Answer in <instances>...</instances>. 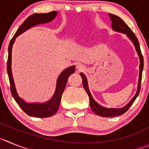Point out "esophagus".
<instances>
[{
	"mask_svg": "<svg viewBox=\"0 0 149 149\" xmlns=\"http://www.w3.org/2000/svg\"><path fill=\"white\" fill-rule=\"evenodd\" d=\"M84 67L82 65H80V64H79V65H77V70H79V71H81V70H84Z\"/></svg>",
	"mask_w": 149,
	"mask_h": 149,
	"instance_id": "esophagus-1",
	"label": "esophagus"
}]
</instances>
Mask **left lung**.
<instances>
[{
	"label": "left lung",
	"instance_id": "obj_1",
	"mask_svg": "<svg viewBox=\"0 0 149 149\" xmlns=\"http://www.w3.org/2000/svg\"><path fill=\"white\" fill-rule=\"evenodd\" d=\"M109 17H110V19L112 22V29L117 32L123 33V34H126L128 37H129L131 41L132 42L133 44H134V47H135V49L137 51V54L139 56V58H140V75H139V81H138V86H137V91L135 95L133 97L132 99L129 101L126 106L120 108V109H115V108H106L104 107L101 106L100 104H98L95 100L93 99V96H92L91 93H90V90H89L88 87V84H87V78H86L85 75L83 74L82 73H80V76H81V79H82V82H83V87H84V90L87 92V95H88L89 98H90V108L94 112H95L96 115H99L101 117H114V116H118V115H123V113L126 112V111L129 109V108L132 105V104L134 103V101H135L136 98L138 96L139 93H140V84H141V79H142V73H143V55H142L141 51H140V45H139V42L137 38L136 37V36L134 35V34L133 33V31H132V29L127 26V25L125 23V22L122 20L121 18H120L119 17L116 16L115 15H112V14H109Z\"/></svg>",
	"mask_w": 149,
	"mask_h": 149
}]
</instances>
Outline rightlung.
Instances as JSON below:
<instances>
[{
    "label": "right lung",
    "instance_id": "right-lung-1",
    "mask_svg": "<svg viewBox=\"0 0 149 149\" xmlns=\"http://www.w3.org/2000/svg\"><path fill=\"white\" fill-rule=\"evenodd\" d=\"M56 15H57V12L53 11L49 13L33 14L31 16H29L23 22V23L20 26V28L17 29V32L15 33L14 37L11 40L9 48H8L9 55H8L7 60V73L8 76H9V83H10L11 93H12V96L15 98V101L17 103L19 107L29 116L37 117V118H48V117L54 115L56 112H57L61 102L62 93H63L64 90H65V86H66L68 79L69 76L75 72V66H71L70 68H67L61 73V74L58 77L57 81H56L55 93H54V95L51 100L48 101L47 102L42 103V104H40V103H27L19 97L16 91V89H15L12 73V46H13L16 37H17L22 33L37 24L46 23L51 21L56 17Z\"/></svg>",
    "mask_w": 149,
    "mask_h": 149
}]
</instances>
